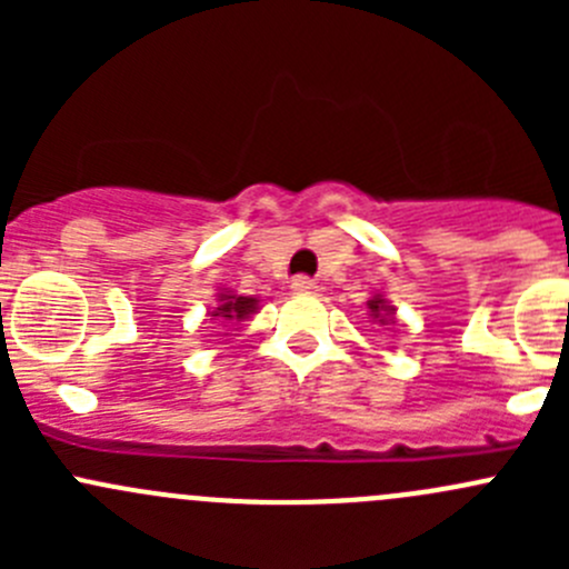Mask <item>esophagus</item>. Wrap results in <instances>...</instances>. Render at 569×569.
Wrapping results in <instances>:
<instances>
[{
	"label": "esophagus",
	"mask_w": 569,
	"mask_h": 569,
	"mask_svg": "<svg viewBox=\"0 0 569 569\" xmlns=\"http://www.w3.org/2000/svg\"><path fill=\"white\" fill-rule=\"evenodd\" d=\"M291 289H295L297 295H313V291H319V283L308 278V274H297V278L291 280Z\"/></svg>",
	"instance_id": "34e87169"
}]
</instances>
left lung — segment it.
<instances>
[{"mask_svg":"<svg viewBox=\"0 0 569 569\" xmlns=\"http://www.w3.org/2000/svg\"><path fill=\"white\" fill-rule=\"evenodd\" d=\"M369 311H371V317L380 319V325H388V321H393L396 308L388 306V302L382 300V295H377L369 300Z\"/></svg>","mask_w":569,"mask_h":569,"instance_id":"1","label":"left lung"}]
</instances>
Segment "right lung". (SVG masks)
<instances>
[{"label": "right lung", "instance_id": "obj_1", "mask_svg": "<svg viewBox=\"0 0 569 569\" xmlns=\"http://www.w3.org/2000/svg\"><path fill=\"white\" fill-rule=\"evenodd\" d=\"M256 311H258V300H252V297L231 295V291H222L220 306H217L209 317L222 319V321H242Z\"/></svg>", "mask_w": 569, "mask_h": 569}]
</instances>
